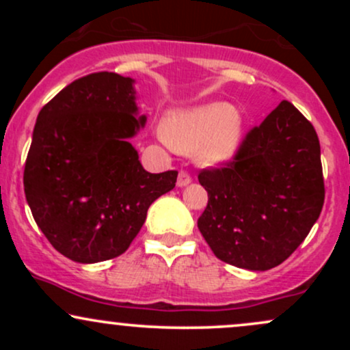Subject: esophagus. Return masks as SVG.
Here are the masks:
<instances>
[{
    "label": "esophagus",
    "instance_id": "esophagus-1",
    "mask_svg": "<svg viewBox=\"0 0 350 350\" xmlns=\"http://www.w3.org/2000/svg\"><path fill=\"white\" fill-rule=\"evenodd\" d=\"M192 180V178H191V174H189L187 171H179V176H178V186L179 187H184V186H187L189 183H191Z\"/></svg>",
    "mask_w": 350,
    "mask_h": 350
}]
</instances>
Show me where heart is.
<instances>
[{
  "label": "heart",
  "mask_w": 350,
  "mask_h": 350,
  "mask_svg": "<svg viewBox=\"0 0 350 350\" xmlns=\"http://www.w3.org/2000/svg\"><path fill=\"white\" fill-rule=\"evenodd\" d=\"M242 118L224 102L179 111L167 120L164 138L180 152L199 151L200 161H226L237 151L242 136Z\"/></svg>",
  "instance_id": "heart-1"
}]
</instances>
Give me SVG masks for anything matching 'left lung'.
I'll return each instance as SVG.
<instances>
[{
  "label": "left lung",
  "instance_id": "1",
  "mask_svg": "<svg viewBox=\"0 0 350 350\" xmlns=\"http://www.w3.org/2000/svg\"><path fill=\"white\" fill-rule=\"evenodd\" d=\"M198 178L208 194L200 234L217 258L239 268L278 267L323 211L319 138L288 100L245 135L232 159Z\"/></svg>",
  "mask_w": 350,
  "mask_h": 350
}]
</instances>
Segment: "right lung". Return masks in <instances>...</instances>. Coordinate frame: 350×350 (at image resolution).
<instances>
[{
    "mask_svg": "<svg viewBox=\"0 0 350 350\" xmlns=\"http://www.w3.org/2000/svg\"><path fill=\"white\" fill-rule=\"evenodd\" d=\"M133 80L95 72L39 111L24 166L31 212L52 247L79 263L126 252L148 208L176 186L178 171L151 174L128 138L136 118Z\"/></svg>",
    "mask_w": 350,
    "mask_h": 350,
    "instance_id": "add662e5",
    "label": "right lung"
}]
</instances>
